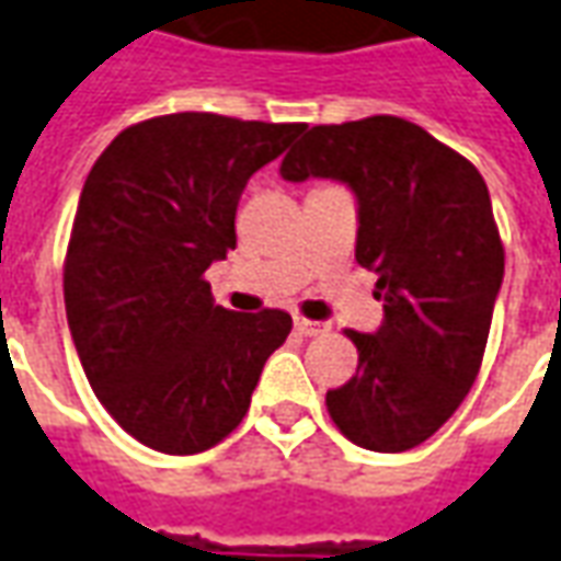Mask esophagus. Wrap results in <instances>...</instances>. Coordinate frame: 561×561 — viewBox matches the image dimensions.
Listing matches in <instances>:
<instances>
[{"mask_svg":"<svg viewBox=\"0 0 561 561\" xmlns=\"http://www.w3.org/2000/svg\"><path fill=\"white\" fill-rule=\"evenodd\" d=\"M295 329L300 331L304 337H319V334H325V331H329V325H322V322H312V319H304V316H297Z\"/></svg>","mask_w":561,"mask_h":561,"instance_id":"34e87169","label":"esophagus"}]
</instances>
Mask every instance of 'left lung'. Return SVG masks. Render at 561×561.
Returning <instances> with one entry per match:
<instances>
[{"label": "left lung", "instance_id": "obj_1", "mask_svg": "<svg viewBox=\"0 0 561 561\" xmlns=\"http://www.w3.org/2000/svg\"><path fill=\"white\" fill-rule=\"evenodd\" d=\"M282 178L356 190V261L375 270L383 325L346 331L359 365L325 405L350 442L409 451L455 414L482 368L504 279L489 186L467 156L399 116L312 125Z\"/></svg>", "mask_w": 561, "mask_h": 561}]
</instances>
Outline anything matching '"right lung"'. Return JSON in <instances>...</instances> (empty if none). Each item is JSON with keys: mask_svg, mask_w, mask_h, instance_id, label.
I'll return each instance as SVG.
<instances>
[{"mask_svg": "<svg viewBox=\"0 0 561 561\" xmlns=\"http://www.w3.org/2000/svg\"><path fill=\"white\" fill-rule=\"evenodd\" d=\"M300 122L169 113L91 165L64 257L72 344L98 402L140 445L196 455L242 424L285 310L217 307L205 270L236 249V205Z\"/></svg>", "mask_w": 561, "mask_h": 561, "instance_id": "add662e5", "label": "right lung"}]
</instances>
